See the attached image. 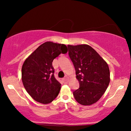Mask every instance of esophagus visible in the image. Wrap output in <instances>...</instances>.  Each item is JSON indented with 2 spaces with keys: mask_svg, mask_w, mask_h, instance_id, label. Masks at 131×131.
I'll return each mask as SVG.
<instances>
[{
  "mask_svg": "<svg viewBox=\"0 0 131 131\" xmlns=\"http://www.w3.org/2000/svg\"><path fill=\"white\" fill-rule=\"evenodd\" d=\"M63 81H64V82H68V78L65 77L64 78H63Z\"/></svg>",
  "mask_w": 131,
  "mask_h": 131,
  "instance_id": "1",
  "label": "esophagus"
}]
</instances>
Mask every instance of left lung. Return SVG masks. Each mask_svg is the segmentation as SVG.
Here are the masks:
<instances>
[{
    "label": "left lung",
    "instance_id": "8db88e82",
    "mask_svg": "<svg viewBox=\"0 0 131 131\" xmlns=\"http://www.w3.org/2000/svg\"><path fill=\"white\" fill-rule=\"evenodd\" d=\"M68 48L79 82V88L73 92L74 99L81 105L94 104L101 98L109 85L108 65L89 45H68Z\"/></svg>",
    "mask_w": 131,
    "mask_h": 131
}]
</instances>
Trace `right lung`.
Returning a JSON list of instances; mask_svg holds the SVG:
<instances>
[{"label":"right lung","instance_id":"1","mask_svg":"<svg viewBox=\"0 0 131 131\" xmlns=\"http://www.w3.org/2000/svg\"><path fill=\"white\" fill-rule=\"evenodd\" d=\"M67 52L66 45L46 42L25 60L21 69L22 82L34 100L48 104L57 97L61 84L54 76L52 61L60 53Z\"/></svg>","mask_w":131,"mask_h":131}]
</instances>
